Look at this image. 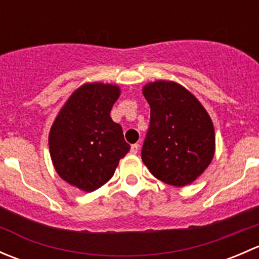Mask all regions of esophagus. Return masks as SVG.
<instances>
[{
  "label": "esophagus",
  "instance_id": "1",
  "mask_svg": "<svg viewBox=\"0 0 259 259\" xmlns=\"http://www.w3.org/2000/svg\"><path fill=\"white\" fill-rule=\"evenodd\" d=\"M138 150H139V144H133L132 148H130V153L137 154Z\"/></svg>",
  "mask_w": 259,
  "mask_h": 259
}]
</instances>
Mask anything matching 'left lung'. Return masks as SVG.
<instances>
[{
  "label": "left lung",
  "mask_w": 259,
  "mask_h": 259,
  "mask_svg": "<svg viewBox=\"0 0 259 259\" xmlns=\"http://www.w3.org/2000/svg\"><path fill=\"white\" fill-rule=\"evenodd\" d=\"M150 124L142 159L156 179L184 187L210 164L215 137L211 120L194 95L171 81L148 83Z\"/></svg>",
  "instance_id": "1"
}]
</instances>
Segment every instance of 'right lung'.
Segmentation results:
<instances>
[{
	"label": "right lung",
	"mask_w": 259,
	"mask_h": 259,
	"mask_svg": "<svg viewBox=\"0 0 259 259\" xmlns=\"http://www.w3.org/2000/svg\"><path fill=\"white\" fill-rule=\"evenodd\" d=\"M120 90L115 85L86 83L67 100L49 137L55 169L65 182L85 192L105 184L130 145L110 117Z\"/></svg>",
	"instance_id": "obj_1"
}]
</instances>
